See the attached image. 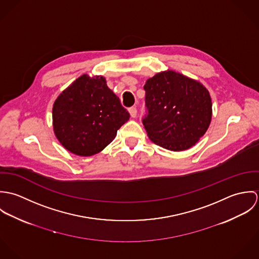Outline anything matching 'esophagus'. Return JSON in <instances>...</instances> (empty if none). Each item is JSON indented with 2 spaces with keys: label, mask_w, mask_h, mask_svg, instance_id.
Returning <instances> with one entry per match:
<instances>
[{
  "label": "esophagus",
  "mask_w": 259,
  "mask_h": 259,
  "mask_svg": "<svg viewBox=\"0 0 259 259\" xmlns=\"http://www.w3.org/2000/svg\"><path fill=\"white\" fill-rule=\"evenodd\" d=\"M130 113H131V116H132V117H136V116H137V114H138V110H137V108H136V107L131 108V109H130Z\"/></svg>",
  "instance_id": "esophagus-1"
}]
</instances>
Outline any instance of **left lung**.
<instances>
[{"label": "left lung", "instance_id": "left-lung-1", "mask_svg": "<svg viewBox=\"0 0 259 259\" xmlns=\"http://www.w3.org/2000/svg\"><path fill=\"white\" fill-rule=\"evenodd\" d=\"M143 124L148 138L161 148L180 151L194 146L207 131L212 104L198 81L174 71L148 78Z\"/></svg>", "mask_w": 259, "mask_h": 259}]
</instances>
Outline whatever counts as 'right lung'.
I'll use <instances>...</instances> for the list:
<instances>
[{
  "mask_svg": "<svg viewBox=\"0 0 259 259\" xmlns=\"http://www.w3.org/2000/svg\"><path fill=\"white\" fill-rule=\"evenodd\" d=\"M130 112L103 76L80 75L56 100L53 122L60 143L80 156L100 152L111 144Z\"/></svg>",
  "mask_w": 259,
  "mask_h": 259,
  "instance_id": "right-lung-1",
  "label": "right lung"
}]
</instances>
